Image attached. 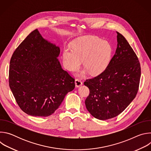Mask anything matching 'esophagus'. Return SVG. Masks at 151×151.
I'll return each instance as SVG.
<instances>
[{
  "mask_svg": "<svg viewBox=\"0 0 151 151\" xmlns=\"http://www.w3.org/2000/svg\"><path fill=\"white\" fill-rule=\"evenodd\" d=\"M75 85H76V87H79L81 85H82V82L81 80H79V79H75Z\"/></svg>",
  "mask_w": 151,
  "mask_h": 151,
  "instance_id": "34e87169",
  "label": "esophagus"
}]
</instances>
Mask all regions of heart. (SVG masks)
Returning <instances> with one entry per match:
<instances>
[{
  "mask_svg": "<svg viewBox=\"0 0 151 151\" xmlns=\"http://www.w3.org/2000/svg\"><path fill=\"white\" fill-rule=\"evenodd\" d=\"M112 48L107 41L96 37H82L75 40L72 50H63L64 66L69 71L76 70L81 65L91 75L100 74L107 68L111 59Z\"/></svg>",
  "mask_w": 151,
  "mask_h": 151,
  "instance_id": "obj_1",
  "label": "heart"
}]
</instances>
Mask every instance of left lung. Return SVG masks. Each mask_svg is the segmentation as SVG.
Here are the masks:
<instances>
[{
    "mask_svg": "<svg viewBox=\"0 0 151 151\" xmlns=\"http://www.w3.org/2000/svg\"><path fill=\"white\" fill-rule=\"evenodd\" d=\"M116 33L117 48L107 68L83 83L90 90L86 107L100 120L122 113L136 96L139 87L141 68L137 56L126 39Z\"/></svg>",
    "mask_w": 151,
    "mask_h": 151,
    "instance_id": "8db88e82",
    "label": "left lung"
}]
</instances>
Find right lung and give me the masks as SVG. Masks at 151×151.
<instances>
[{
    "label": "right lung",
    "mask_w": 151,
    "mask_h": 151,
    "mask_svg": "<svg viewBox=\"0 0 151 151\" xmlns=\"http://www.w3.org/2000/svg\"><path fill=\"white\" fill-rule=\"evenodd\" d=\"M60 50L31 32L14 52L9 85L20 109L33 116H48L58 108L64 97L75 87V79L62 69Z\"/></svg>",
    "instance_id": "right-lung-1"
}]
</instances>
